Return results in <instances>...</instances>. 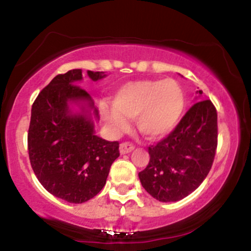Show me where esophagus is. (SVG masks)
<instances>
[{"mask_svg":"<svg viewBox=\"0 0 251 251\" xmlns=\"http://www.w3.org/2000/svg\"><path fill=\"white\" fill-rule=\"evenodd\" d=\"M135 148V146L130 142H122L120 145V151L121 154H128Z\"/></svg>","mask_w":251,"mask_h":251,"instance_id":"obj_1","label":"esophagus"}]
</instances>
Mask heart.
<instances>
[{
	"mask_svg": "<svg viewBox=\"0 0 251 251\" xmlns=\"http://www.w3.org/2000/svg\"><path fill=\"white\" fill-rule=\"evenodd\" d=\"M114 109L103 108L102 116L112 130L126 129V118L148 139L166 136L178 126L185 108V94L178 81L139 80L121 86L112 98Z\"/></svg>",
	"mask_w": 251,
	"mask_h": 251,
	"instance_id": "heart-1",
	"label": "heart"
}]
</instances>
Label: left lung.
I'll use <instances>...</instances> for the list:
<instances>
[{"instance_id": "obj_1", "label": "left lung", "mask_w": 251, "mask_h": 251, "mask_svg": "<svg viewBox=\"0 0 251 251\" xmlns=\"http://www.w3.org/2000/svg\"><path fill=\"white\" fill-rule=\"evenodd\" d=\"M217 139L213 103L210 100L194 103L167 137L148 147L149 162L139 173L143 188L159 201H176L187 197L209 174Z\"/></svg>"}]
</instances>
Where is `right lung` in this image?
<instances>
[{
	"instance_id": "right-lung-1",
	"label": "right lung",
	"mask_w": 251,
	"mask_h": 251,
	"mask_svg": "<svg viewBox=\"0 0 251 251\" xmlns=\"http://www.w3.org/2000/svg\"><path fill=\"white\" fill-rule=\"evenodd\" d=\"M88 75L92 80L105 77L103 72ZM81 77V70H71L55 75L41 90L32 105L27 139L30 165L40 184L53 196L75 204L100 193L120 156L118 141L98 137L91 117L69 110L71 100H86L94 108L91 96L75 85ZM94 112L97 116L96 109Z\"/></svg>"
}]
</instances>
